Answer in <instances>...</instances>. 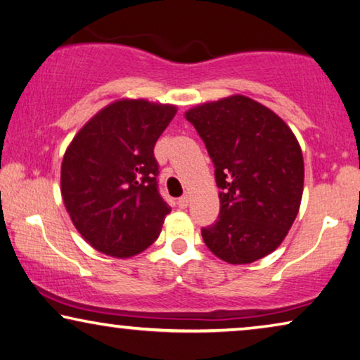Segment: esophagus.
<instances>
[{
    "mask_svg": "<svg viewBox=\"0 0 360 360\" xmlns=\"http://www.w3.org/2000/svg\"><path fill=\"white\" fill-rule=\"evenodd\" d=\"M189 195H182L179 200H178V205H179V208L181 210H186L187 207H189Z\"/></svg>",
    "mask_w": 360,
    "mask_h": 360,
    "instance_id": "esophagus-1",
    "label": "esophagus"
}]
</instances>
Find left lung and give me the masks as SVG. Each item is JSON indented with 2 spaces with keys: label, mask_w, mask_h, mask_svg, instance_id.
I'll return each instance as SVG.
<instances>
[{
  "label": "left lung",
  "mask_w": 360,
  "mask_h": 360,
  "mask_svg": "<svg viewBox=\"0 0 360 360\" xmlns=\"http://www.w3.org/2000/svg\"><path fill=\"white\" fill-rule=\"evenodd\" d=\"M214 165L219 216L202 229L203 242L229 264L272 253L298 214L304 162L292 129L269 108L245 96L186 112Z\"/></svg>",
  "instance_id": "1"
}]
</instances>
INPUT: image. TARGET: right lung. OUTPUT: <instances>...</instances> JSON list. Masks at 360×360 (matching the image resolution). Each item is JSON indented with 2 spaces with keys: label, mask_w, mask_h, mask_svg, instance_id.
<instances>
[{
  "label": "right lung",
  "mask_w": 360,
  "mask_h": 360,
  "mask_svg": "<svg viewBox=\"0 0 360 360\" xmlns=\"http://www.w3.org/2000/svg\"><path fill=\"white\" fill-rule=\"evenodd\" d=\"M176 107L122 99L78 131L60 167V192L91 247L129 258L157 240L169 205L158 192L153 147Z\"/></svg>",
  "instance_id": "1"
}]
</instances>
